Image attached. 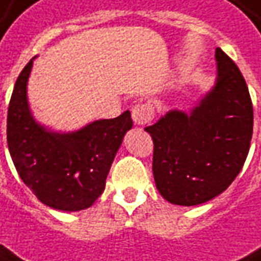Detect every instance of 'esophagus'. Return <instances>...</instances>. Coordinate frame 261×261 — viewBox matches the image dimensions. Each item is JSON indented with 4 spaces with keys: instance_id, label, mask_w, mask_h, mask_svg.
Segmentation results:
<instances>
[{
    "instance_id": "34e87169",
    "label": "esophagus",
    "mask_w": 261,
    "mask_h": 261,
    "mask_svg": "<svg viewBox=\"0 0 261 261\" xmlns=\"http://www.w3.org/2000/svg\"><path fill=\"white\" fill-rule=\"evenodd\" d=\"M131 116H133V121L137 125H144L153 120V108L147 104H138L133 108Z\"/></svg>"
}]
</instances>
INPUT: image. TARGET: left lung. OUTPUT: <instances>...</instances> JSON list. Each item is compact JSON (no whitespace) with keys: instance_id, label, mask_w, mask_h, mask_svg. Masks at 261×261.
Instances as JSON below:
<instances>
[{"instance_id":"left-lung-1","label":"left lung","mask_w":261,"mask_h":261,"mask_svg":"<svg viewBox=\"0 0 261 261\" xmlns=\"http://www.w3.org/2000/svg\"><path fill=\"white\" fill-rule=\"evenodd\" d=\"M214 86L189 113L170 110L144 130L154 143L155 187L168 203L197 205L233 182L253 134L249 88L234 61L216 48Z\"/></svg>"}]
</instances>
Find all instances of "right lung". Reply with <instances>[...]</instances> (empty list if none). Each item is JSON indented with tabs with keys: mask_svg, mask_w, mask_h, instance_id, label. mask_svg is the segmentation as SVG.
<instances>
[{
	"mask_svg": "<svg viewBox=\"0 0 261 261\" xmlns=\"http://www.w3.org/2000/svg\"><path fill=\"white\" fill-rule=\"evenodd\" d=\"M34 60L21 71L10 101V154L21 180L41 203L61 212H80L91 207L106 189L110 167L133 127L131 114L124 111L68 133L38 123L27 95Z\"/></svg>",
	"mask_w": 261,
	"mask_h": 261,
	"instance_id": "add662e5",
	"label": "right lung"
}]
</instances>
